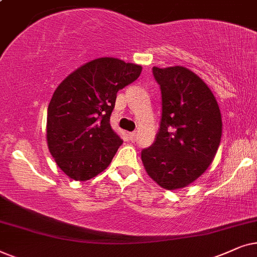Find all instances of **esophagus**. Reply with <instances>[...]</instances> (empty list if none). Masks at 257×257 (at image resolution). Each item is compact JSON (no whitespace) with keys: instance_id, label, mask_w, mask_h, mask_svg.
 Returning a JSON list of instances; mask_svg holds the SVG:
<instances>
[{"instance_id":"34e87169","label":"esophagus","mask_w":257,"mask_h":257,"mask_svg":"<svg viewBox=\"0 0 257 257\" xmlns=\"http://www.w3.org/2000/svg\"><path fill=\"white\" fill-rule=\"evenodd\" d=\"M136 136H138V134H136V132H133V133H129V139H131L132 142H134L136 140Z\"/></svg>"}]
</instances>
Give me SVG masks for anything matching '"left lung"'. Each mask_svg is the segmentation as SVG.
<instances>
[{
  "instance_id": "1",
  "label": "left lung",
  "mask_w": 257,
  "mask_h": 257,
  "mask_svg": "<svg viewBox=\"0 0 257 257\" xmlns=\"http://www.w3.org/2000/svg\"><path fill=\"white\" fill-rule=\"evenodd\" d=\"M162 95L155 141L141 153L148 175L168 190L183 188L206 172L222 135L220 108L208 85L184 67L153 68Z\"/></svg>"
}]
</instances>
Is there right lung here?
<instances>
[{
	"label": "right lung",
	"instance_id": "1",
	"mask_svg": "<svg viewBox=\"0 0 257 257\" xmlns=\"http://www.w3.org/2000/svg\"><path fill=\"white\" fill-rule=\"evenodd\" d=\"M142 67L112 57L90 61L64 78L48 105L47 142L61 170L76 181L98 175L122 140L110 126L116 94Z\"/></svg>",
	"mask_w": 257,
	"mask_h": 257
}]
</instances>
